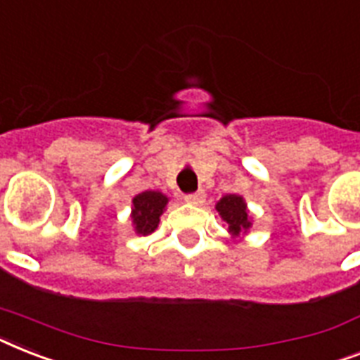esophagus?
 <instances>
[{"instance_id":"1","label":"esophagus","mask_w":360,"mask_h":360,"mask_svg":"<svg viewBox=\"0 0 360 360\" xmlns=\"http://www.w3.org/2000/svg\"><path fill=\"white\" fill-rule=\"evenodd\" d=\"M185 201L186 203H192V205H201L205 201V192L200 190V192H194V194H186Z\"/></svg>"}]
</instances>
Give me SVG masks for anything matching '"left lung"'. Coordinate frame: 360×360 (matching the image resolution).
<instances>
[{
    "label": "left lung",
    "instance_id": "obj_1",
    "mask_svg": "<svg viewBox=\"0 0 360 360\" xmlns=\"http://www.w3.org/2000/svg\"><path fill=\"white\" fill-rule=\"evenodd\" d=\"M216 210L221 216V220L227 224V229L233 236H238L242 233H248L251 227V216L248 212L246 201L242 195L227 194L224 195L218 203Z\"/></svg>",
    "mask_w": 360,
    "mask_h": 360
}]
</instances>
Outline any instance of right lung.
<instances>
[{
  "label": "right lung",
  "instance_id": "add662e5",
  "mask_svg": "<svg viewBox=\"0 0 360 360\" xmlns=\"http://www.w3.org/2000/svg\"><path fill=\"white\" fill-rule=\"evenodd\" d=\"M168 198L157 190H146L133 198V210L131 220L139 235H150L157 229L160 221V214L165 212Z\"/></svg>",
  "mask_w": 360,
  "mask_h": 360
}]
</instances>
